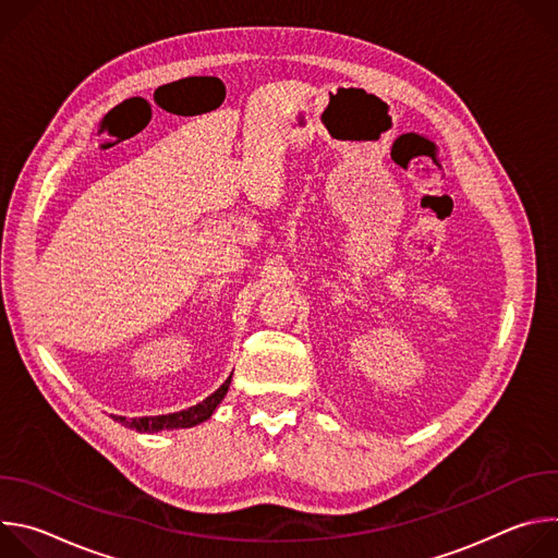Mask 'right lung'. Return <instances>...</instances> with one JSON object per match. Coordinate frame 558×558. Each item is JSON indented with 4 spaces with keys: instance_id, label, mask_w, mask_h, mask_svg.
<instances>
[{
    "instance_id": "right-lung-1",
    "label": "right lung",
    "mask_w": 558,
    "mask_h": 558,
    "mask_svg": "<svg viewBox=\"0 0 558 558\" xmlns=\"http://www.w3.org/2000/svg\"><path fill=\"white\" fill-rule=\"evenodd\" d=\"M231 384V377H227V381L211 392L207 400H203L201 404L187 409V411H179V413H170V415H156V417H117L112 415L114 422H121L128 428H134L138 433H158V430H174V428H192L205 420L211 417V413L216 411V407L222 402V397L227 395V388Z\"/></svg>"
}]
</instances>
